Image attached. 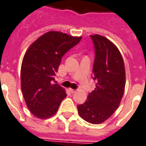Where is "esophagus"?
<instances>
[{
    "label": "esophagus",
    "instance_id": "obj_1",
    "mask_svg": "<svg viewBox=\"0 0 146 146\" xmlns=\"http://www.w3.org/2000/svg\"><path fill=\"white\" fill-rule=\"evenodd\" d=\"M69 91L72 92V93H74V92H76V90H74V89H69Z\"/></svg>",
    "mask_w": 146,
    "mask_h": 146
}]
</instances>
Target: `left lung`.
Instances as JSON below:
<instances>
[{
    "mask_svg": "<svg viewBox=\"0 0 146 146\" xmlns=\"http://www.w3.org/2000/svg\"><path fill=\"white\" fill-rule=\"evenodd\" d=\"M96 50L92 73L96 86L87 101L78 106L81 117L99 124L112 115L123 97L126 83L124 59L117 46L107 37L91 35Z\"/></svg>",
    "mask_w": 146,
    "mask_h": 146,
    "instance_id": "1",
    "label": "left lung"
}]
</instances>
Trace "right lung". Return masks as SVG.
I'll list each match as a JSON object with an SVG mask.
<instances>
[{"mask_svg": "<svg viewBox=\"0 0 146 146\" xmlns=\"http://www.w3.org/2000/svg\"><path fill=\"white\" fill-rule=\"evenodd\" d=\"M82 38L50 31L27 49L21 67V88L26 106L37 118L54 116L67 96L65 89L54 82L62 57Z\"/></svg>", "mask_w": 146, "mask_h": 146, "instance_id": "right-lung-1", "label": "right lung"}]
</instances>
